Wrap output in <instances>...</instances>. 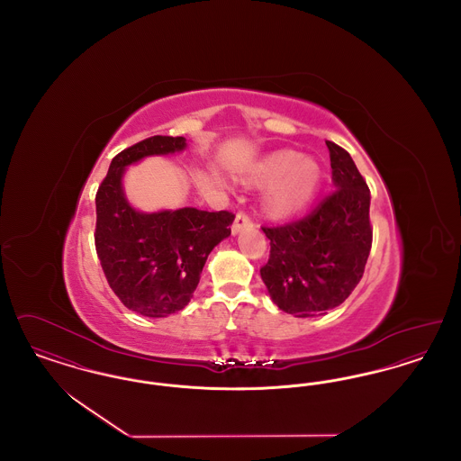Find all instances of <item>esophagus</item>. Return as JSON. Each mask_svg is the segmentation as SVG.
I'll use <instances>...</instances> for the list:
<instances>
[{
	"instance_id": "1",
	"label": "esophagus",
	"mask_w": 461,
	"mask_h": 461,
	"mask_svg": "<svg viewBox=\"0 0 461 461\" xmlns=\"http://www.w3.org/2000/svg\"><path fill=\"white\" fill-rule=\"evenodd\" d=\"M250 226H252V220L245 212H240L235 218V222L231 226V231H233V235H237V233H240L243 228H250Z\"/></svg>"
}]
</instances>
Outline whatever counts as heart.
Here are the masks:
<instances>
[{"instance_id": "1", "label": "heart", "mask_w": 461, "mask_h": 461, "mask_svg": "<svg viewBox=\"0 0 461 461\" xmlns=\"http://www.w3.org/2000/svg\"><path fill=\"white\" fill-rule=\"evenodd\" d=\"M243 185H266L264 211L273 218H286L304 209L320 186V166L295 152H276L245 167L239 175Z\"/></svg>"}]
</instances>
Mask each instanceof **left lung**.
<instances>
[{
    "label": "left lung",
    "instance_id": "1",
    "mask_svg": "<svg viewBox=\"0 0 461 461\" xmlns=\"http://www.w3.org/2000/svg\"><path fill=\"white\" fill-rule=\"evenodd\" d=\"M335 190L303 220L264 226L261 278L273 303L297 318L325 314L359 284L372 249L370 188L351 155L327 141Z\"/></svg>",
    "mask_w": 461,
    "mask_h": 461
}]
</instances>
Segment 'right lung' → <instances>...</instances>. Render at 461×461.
I'll use <instances>...</instances> for the list:
<instances>
[{
	"label": "right lung",
	"mask_w": 461,
	"mask_h": 461,
	"mask_svg": "<svg viewBox=\"0 0 461 461\" xmlns=\"http://www.w3.org/2000/svg\"><path fill=\"white\" fill-rule=\"evenodd\" d=\"M185 149L183 136H152L122 150L112 158L95 198V247L105 278L124 306L149 318H166L190 303L211 250L231 235L235 220L228 211L131 207L122 190L126 167Z\"/></svg>",
	"instance_id": "add662e5"
}]
</instances>
